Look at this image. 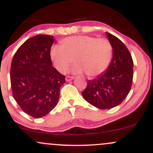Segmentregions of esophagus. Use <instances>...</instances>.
<instances>
[{
  "instance_id": "34e87169",
  "label": "esophagus",
  "mask_w": 153,
  "mask_h": 153,
  "mask_svg": "<svg viewBox=\"0 0 153 153\" xmlns=\"http://www.w3.org/2000/svg\"><path fill=\"white\" fill-rule=\"evenodd\" d=\"M74 79V77H70V76H67L65 78L66 81H71V80H73Z\"/></svg>"
}]
</instances>
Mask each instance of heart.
I'll return each mask as SVG.
<instances>
[{"label": "heart", "mask_w": 153, "mask_h": 153, "mask_svg": "<svg viewBox=\"0 0 153 153\" xmlns=\"http://www.w3.org/2000/svg\"><path fill=\"white\" fill-rule=\"evenodd\" d=\"M50 57L54 68L65 73L71 65L77 62L73 73L85 72L88 76H99L109 66L112 58V47L108 39L91 36H75L62 40V45H55L50 50Z\"/></svg>", "instance_id": "b5f03b06"}]
</instances>
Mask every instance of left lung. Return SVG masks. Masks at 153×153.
<instances>
[{
  "instance_id": "obj_1",
  "label": "left lung",
  "mask_w": 153,
  "mask_h": 153,
  "mask_svg": "<svg viewBox=\"0 0 153 153\" xmlns=\"http://www.w3.org/2000/svg\"><path fill=\"white\" fill-rule=\"evenodd\" d=\"M106 35L113 48L111 62L105 73L88 81L82 92L85 101L100 109L120 104L130 91L133 79V60L127 47L114 35Z\"/></svg>"
}]
</instances>
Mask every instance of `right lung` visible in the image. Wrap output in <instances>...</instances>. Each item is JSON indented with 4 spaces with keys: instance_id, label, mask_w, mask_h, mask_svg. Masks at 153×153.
Wrapping results in <instances>:
<instances>
[{
    "instance_id": "add662e5",
    "label": "right lung",
    "mask_w": 153,
    "mask_h": 153,
    "mask_svg": "<svg viewBox=\"0 0 153 153\" xmlns=\"http://www.w3.org/2000/svg\"><path fill=\"white\" fill-rule=\"evenodd\" d=\"M53 36L38 34L22 44L10 65V85L15 101L34 118L46 116L57 106L65 76L52 67Z\"/></svg>"
}]
</instances>
